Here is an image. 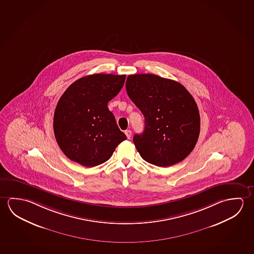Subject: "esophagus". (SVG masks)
Wrapping results in <instances>:
<instances>
[{"label": "esophagus", "instance_id": "obj_1", "mask_svg": "<svg viewBox=\"0 0 254 254\" xmlns=\"http://www.w3.org/2000/svg\"><path fill=\"white\" fill-rule=\"evenodd\" d=\"M125 133L127 139H130V138H131V135H132V132H131V130H126Z\"/></svg>", "mask_w": 254, "mask_h": 254}]
</instances>
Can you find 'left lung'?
Segmentation results:
<instances>
[{
    "instance_id": "obj_1",
    "label": "left lung",
    "mask_w": 254,
    "mask_h": 254,
    "mask_svg": "<svg viewBox=\"0 0 254 254\" xmlns=\"http://www.w3.org/2000/svg\"><path fill=\"white\" fill-rule=\"evenodd\" d=\"M129 98L145 118V127L133 136L141 158L158 167L183 161L191 152L200 132L197 105L182 84L154 74L129 75Z\"/></svg>"
}]
</instances>
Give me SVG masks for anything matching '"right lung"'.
<instances>
[{"mask_svg":"<svg viewBox=\"0 0 254 254\" xmlns=\"http://www.w3.org/2000/svg\"><path fill=\"white\" fill-rule=\"evenodd\" d=\"M126 75H88L74 81L60 97L54 113V133L67 158L93 167L107 161L127 139L109 111Z\"/></svg>","mask_w":254,"mask_h":254,"instance_id":"right-lung-1","label":"right lung"}]
</instances>
